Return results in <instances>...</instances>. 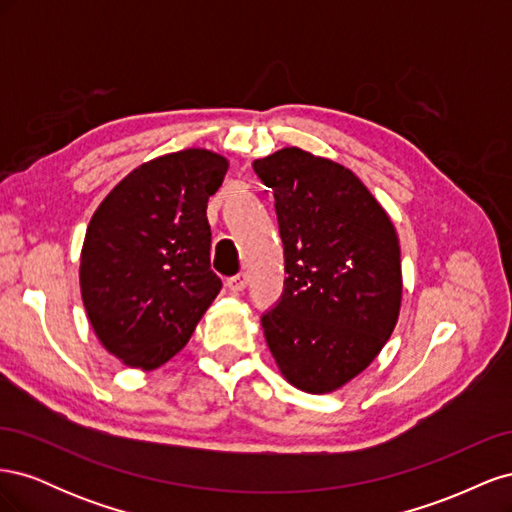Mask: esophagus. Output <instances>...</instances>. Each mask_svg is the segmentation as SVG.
<instances>
[{"label": "esophagus", "mask_w": 512, "mask_h": 512, "mask_svg": "<svg viewBox=\"0 0 512 512\" xmlns=\"http://www.w3.org/2000/svg\"><path fill=\"white\" fill-rule=\"evenodd\" d=\"M245 286H247V275L245 273H237V275H232L226 280V288L230 292H243Z\"/></svg>", "instance_id": "34e87169"}]
</instances>
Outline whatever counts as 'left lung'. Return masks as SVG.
Here are the masks:
<instances>
[{
  "label": "left lung",
  "instance_id": "1",
  "mask_svg": "<svg viewBox=\"0 0 512 512\" xmlns=\"http://www.w3.org/2000/svg\"><path fill=\"white\" fill-rule=\"evenodd\" d=\"M273 190L288 277L262 314L282 376L305 393L350 382L389 342L401 307L395 226L352 170L284 147L254 162Z\"/></svg>",
  "mask_w": 512,
  "mask_h": 512
}]
</instances>
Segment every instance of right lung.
Segmentation results:
<instances>
[{"instance_id": "right-lung-1", "label": "right lung", "mask_w": 512, "mask_h": 512, "mask_svg": "<svg viewBox=\"0 0 512 512\" xmlns=\"http://www.w3.org/2000/svg\"><path fill=\"white\" fill-rule=\"evenodd\" d=\"M228 160L207 149L166 153L134 168L87 226L81 297L102 346L136 369H156L188 344L218 297L211 271L209 196Z\"/></svg>"}]
</instances>
